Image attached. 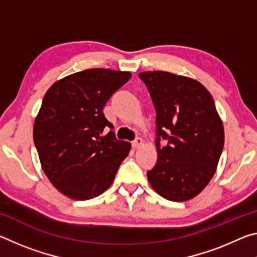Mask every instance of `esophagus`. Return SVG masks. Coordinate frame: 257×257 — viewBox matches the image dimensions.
Wrapping results in <instances>:
<instances>
[{
    "label": "esophagus",
    "instance_id": "obj_1",
    "mask_svg": "<svg viewBox=\"0 0 257 257\" xmlns=\"http://www.w3.org/2000/svg\"><path fill=\"white\" fill-rule=\"evenodd\" d=\"M143 144H144V141H143L142 138H136L135 139V141L132 143V146H133V149H135V150H137V149H139V147H141Z\"/></svg>",
    "mask_w": 257,
    "mask_h": 257
}]
</instances>
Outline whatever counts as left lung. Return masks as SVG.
<instances>
[{
	"label": "left lung",
	"instance_id": "left-lung-1",
	"mask_svg": "<svg viewBox=\"0 0 257 257\" xmlns=\"http://www.w3.org/2000/svg\"><path fill=\"white\" fill-rule=\"evenodd\" d=\"M156 110L158 162L147 172L156 193L172 202L194 198L214 176L224 129L212 95L193 78L165 71L139 73ZM168 144L159 145V139Z\"/></svg>",
	"mask_w": 257,
	"mask_h": 257
}]
</instances>
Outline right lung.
<instances>
[{"label":"right lung","instance_id":"right-lung-1","mask_svg":"<svg viewBox=\"0 0 257 257\" xmlns=\"http://www.w3.org/2000/svg\"><path fill=\"white\" fill-rule=\"evenodd\" d=\"M132 73L87 69L55 81L43 98L33 136L42 169L60 193L86 201L114 180L132 145L115 138L103 113L112 94Z\"/></svg>","mask_w":257,"mask_h":257}]
</instances>
